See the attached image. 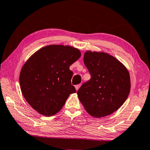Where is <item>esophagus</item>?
<instances>
[{
	"label": "esophagus",
	"instance_id": "obj_1",
	"mask_svg": "<svg viewBox=\"0 0 150 150\" xmlns=\"http://www.w3.org/2000/svg\"><path fill=\"white\" fill-rule=\"evenodd\" d=\"M81 84H79V85H75V88H76V90H77V91H78V89H79V87H81Z\"/></svg>",
	"mask_w": 150,
	"mask_h": 150
}]
</instances>
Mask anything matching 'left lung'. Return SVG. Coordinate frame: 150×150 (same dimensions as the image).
I'll return each instance as SVG.
<instances>
[{
	"label": "left lung",
	"mask_w": 150,
	"mask_h": 150,
	"mask_svg": "<svg viewBox=\"0 0 150 150\" xmlns=\"http://www.w3.org/2000/svg\"><path fill=\"white\" fill-rule=\"evenodd\" d=\"M83 61L91 79L77 91L81 103L94 117L111 115L123 105L130 93L128 69L116 58L105 52L87 51Z\"/></svg>",
	"instance_id": "1"
}]
</instances>
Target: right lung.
<instances>
[{
	"label": "right lung",
	"mask_w": 150,
	"mask_h": 150,
	"mask_svg": "<svg viewBox=\"0 0 150 150\" xmlns=\"http://www.w3.org/2000/svg\"><path fill=\"white\" fill-rule=\"evenodd\" d=\"M79 50L69 45H50L35 52L22 67L20 85L32 107L45 116L61 110L70 94L76 92L69 67L81 57Z\"/></svg>",
	"instance_id": "right-lung-1"
}]
</instances>
